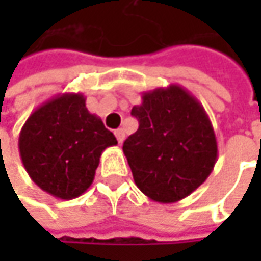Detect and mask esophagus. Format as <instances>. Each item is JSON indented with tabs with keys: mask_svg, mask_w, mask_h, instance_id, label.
<instances>
[{
	"mask_svg": "<svg viewBox=\"0 0 261 261\" xmlns=\"http://www.w3.org/2000/svg\"><path fill=\"white\" fill-rule=\"evenodd\" d=\"M115 136L117 138V142L122 144L125 141V132H123V129H116Z\"/></svg>",
	"mask_w": 261,
	"mask_h": 261,
	"instance_id": "esophagus-1",
	"label": "esophagus"
}]
</instances>
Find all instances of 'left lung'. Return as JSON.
<instances>
[{
  "label": "left lung",
  "instance_id": "8db88e82",
  "mask_svg": "<svg viewBox=\"0 0 261 261\" xmlns=\"http://www.w3.org/2000/svg\"><path fill=\"white\" fill-rule=\"evenodd\" d=\"M139 127L123 144L135 185L151 200L174 203L193 193L218 158L214 126L195 95L177 84L142 93Z\"/></svg>",
  "mask_w": 261,
  "mask_h": 261
}]
</instances>
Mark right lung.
<instances>
[{
    "mask_svg": "<svg viewBox=\"0 0 261 261\" xmlns=\"http://www.w3.org/2000/svg\"><path fill=\"white\" fill-rule=\"evenodd\" d=\"M117 144L80 93L39 106L20 130L18 151L27 174L43 192L71 200L91 186L101 152Z\"/></svg>",
    "mask_w": 261,
    "mask_h": 261,
    "instance_id": "obj_1",
    "label": "right lung"
}]
</instances>
